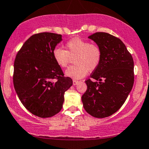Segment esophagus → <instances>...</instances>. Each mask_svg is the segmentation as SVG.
<instances>
[{
  "mask_svg": "<svg viewBox=\"0 0 149 149\" xmlns=\"http://www.w3.org/2000/svg\"><path fill=\"white\" fill-rule=\"evenodd\" d=\"M79 82V81L78 80H73V85H76V84H78V83Z\"/></svg>",
  "mask_w": 149,
  "mask_h": 149,
  "instance_id": "34e87169",
  "label": "esophagus"
}]
</instances>
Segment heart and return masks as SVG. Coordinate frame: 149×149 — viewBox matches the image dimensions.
<instances>
[{"instance_id": "b5f03b06", "label": "heart", "mask_w": 149, "mask_h": 149, "mask_svg": "<svg viewBox=\"0 0 149 149\" xmlns=\"http://www.w3.org/2000/svg\"><path fill=\"white\" fill-rule=\"evenodd\" d=\"M65 49L56 47L53 51V58L58 67L65 68L71 58H74L75 65L65 71L67 77L81 79L87 74L88 71L95 70L102 61V50L95 43H89L80 38H73L65 44Z\"/></svg>"}]
</instances>
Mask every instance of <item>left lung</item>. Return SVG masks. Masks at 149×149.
Listing matches in <instances>:
<instances>
[{
    "mask_svg": "<svg viewBox=\"0 0 149 149\" xmlns=\"http://www.w3.org/2000/svg\"><path fill=\"white\" fill-rule=\"evenodd\" d=\"M88 38L102 50V61L85 82L87 89L82 96L84 109L97 118H107L120 109L134 82V63L125 45L118 38L104 32Z\"/></svg>",
    "mask_w": 149,
    "mask_h": 149,
    "instance_id": "obj_1",
    "label": "left lung"
}]
</instances>
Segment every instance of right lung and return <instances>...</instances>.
Returning a JSON list of instances; mask_svg holds the SVG:
<instances>
[{"mask_svg":"<svg viewBox=\"0 0 149 149\" xmlns=\"http://www.w3.org/2000/svg\"><path fill=\"white\" fill-rule=\"evenodd\" d=\"M62 40V35L54 33L31 36L14 61L15 91L23 106L40 118H49L61 111L65 92L73 84L53 58V51Z\"/></svg>","mask_w":149,"mask_h":149,"instance_id":"right-lung-1","label":"right lung"}]
</instances>
